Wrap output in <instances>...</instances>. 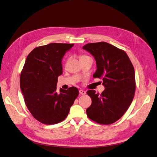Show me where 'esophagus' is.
Here are the masks:
<instances>
[{
	"label": "esophagus",
	"mask_w": 157,
	"mask_h": 157,
	"mask_svg": "<svg viewBox=\"0 0 157 157\" xmlns=\"http://www.w3.org/2000/svg\"><path fill=\"white\" fill-rule=\"evenodd\" d=\"M79 94H81V95H84L85 94H86V91H84V90H80L79 91Z\"/></svg>",
	"instance_id": "34e87169"
}]
</instances>
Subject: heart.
<instances>
[{"label":"heart","mask_w":157,"mask_h":157,"mask_svg":"<svg viewBox=\"0 0 157 157\" xmlns=\"http://www.w3.org/2000/svg\"><path fill=\"white\" fill-rule=\"evenodd\" d=\"M87 56H86V55H81V57H80V58H84V57H86Z\"/></svg>","instance_id":"1"}]
</instances>
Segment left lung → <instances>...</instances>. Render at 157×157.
I'll list each match as a JSON object with an SVG mask.
<instances>
[{"label": "left lung", "mask_w": 157, "mask_h": 157, "mask_svg": "<svg viewBox=\"0 0 157 157\" xmlns=\"http://www.w3.org/2000/svg\"><path fill=\"white\" fill-rule=\"evenodd\" d=\"M82 48L94 57L97 69L93 78H102L106 88L101 94L87 91L92 100L87 115L99 124H112L122 117L133 101L136 89L133 66L123 50L108 42L89 43Z\"/></svg>", "instance_id": "left-lung-1"}]
</instances>
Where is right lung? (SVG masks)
Listing matches in <instances>:
<instances>
[{
  "mask_svg": "<svg viewBox=\"0 0 157 157\" xmlns=\"http://www.w3.org/2000/svg\"><path fill=\"white\" fill-rule=\"evenodd\" d=\"M73 44L51 43L34 48L27 56L20 76V87L31 115L45 124L60 123L67 117L79 94L76 87L57 91L63 73L62 59Z\"/></svg>",
  "mask_w": 157,
  "mask_h": 157,
  "instance_id": "add662e5",
  "label": "right lung"
}]
</instances>
